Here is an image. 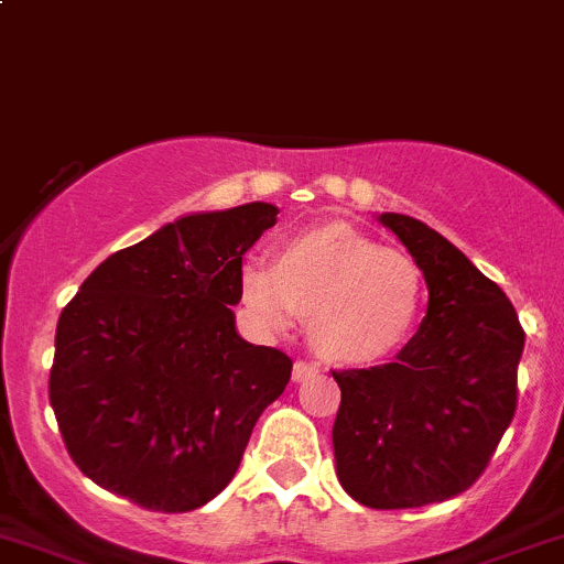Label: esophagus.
Returning <instances> with one entry per match:
<instances>
[{
  "mask_svg": "<svg viewBox=\"0 0 564 564\" xmlns=\"http://www.w3.org/2000/svg\"><path fill=\"white\" fill-rule=\"evenodd\" d=\"M316 371H319V369H316L314 364H308V360H297V364H294V369H292V380L294 382H305V380H311Z\"/></svg>",
  "mask_w": 564,
  "mask_h": 564,
  "instance_id": "obj_1",
  "label": "esophagus"
}]
</instances>
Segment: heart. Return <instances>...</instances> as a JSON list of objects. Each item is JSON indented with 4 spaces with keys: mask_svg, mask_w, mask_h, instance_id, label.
<instances>
[{
    "mask_svg": "<svg viewBox=\"0 0 564 564\" xmlns=\"http://www.w3.org/2000/svg\"><path fill=\"white\" fill-rule=\"evenodd\" d=\"M245 308L267 330L308 316L316 352L349 366L380 364L413 338L427 303L424 272L408 253L382 248L344 223L289 234L272 264L239 272Z\"/></svg>",
    "mask_w": 564,
    "mask_h": 564,
    "instance_id": "obj_1",
    "label": "heart"
}]
</instances>
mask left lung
<instances>
[{
	"mask_svg": "<svg viewBox=\"0 0 564 564\" xmlns=\"http://www.w3.org/2000/svg\"><path fill=\"white\" fill-rule=\"evenodd\" d=\"M427 281V316L393 364L333 371L341 488L371 510L463 494L488 468L518 404L523 327L507 294L449 239L386 212Z\"/></svg>",
	"mask_w": 564,
	"mask_h": 564,
	"instance_id": "obj_1",
	"label": "left lung"
}]
</instances>
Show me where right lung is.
Masks as SVG:
<instances>
[{"label": "right lung", "instance_id": "add662e5", "mask_svg": "<svg viewBox=\"0 0 564 564\" xmlns=\"http://www.w3.org/2000/svg\"><path fill=\"white\" fill-rule=\"evenodd\" d=\"M278 206L178 217L96 267L63 308L48 375L65 449L98 488L189 512L234 479L292 377L234 325L242 256Z\"/></svg>", "mask_w": 564, "mask_h": 564}]
</instances>
